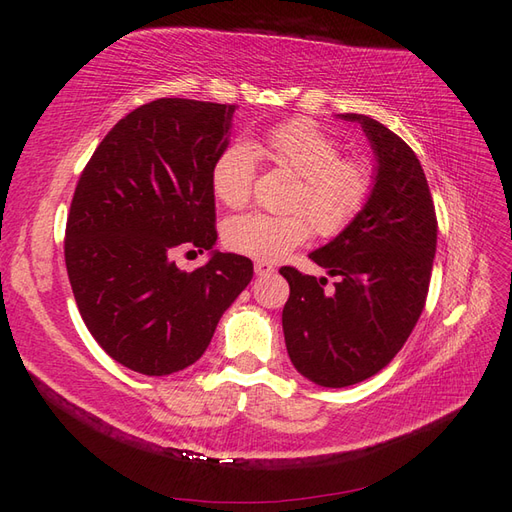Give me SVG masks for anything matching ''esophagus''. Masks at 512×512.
<instances>
[{
  "mask_svg": "<svg viewBox=\"0 0 512 512\" xmlns=\"http://www.w3.org/2000/svg\"><path fill=\"white\" fill-rule=\"evenodd\" d=\"M254 271H256V275H260V277H267V275H273L275 267L271 265L269 260H256V262H254Z\"/></svg>",
  "mask_w": 512,
  "mask_h": 512,
  "instance_id": "1",
  "label": "esophagus"
}]
</instances>
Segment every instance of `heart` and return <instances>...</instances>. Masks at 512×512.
<instances>
[{
	"label": "heart",
	"mask_w": 512,
	"mask_h": 512,
	"mask_svg": "<svg viewBox=\"0 0 512 512\" xmlns=\"http://www.w3.org/2000/svg\"><path fill=\"white\" fill-rule=\"evenodd\" d=\"M256 156L297 175L290 213H247L224 226L232 252L275 260L312 237H337L365 211L374 194V168L359 153H342V141L312 119L277 123L252 145L235 143L211 170L213 194L228 209H243L256 185Z\"/></svg>",
	"instance_id": "obj_1"
}]
</instances>
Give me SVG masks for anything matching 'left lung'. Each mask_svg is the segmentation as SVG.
<instances>
[{
  "label": "left lung",
  "instance_id": "8db88e82",
  "mask_svg": "<svg viewBox=\"0 0 512 512\" xmlns=\"http://www.w3.org/2000/svg\"><path fill=\"white\" fill-rule=\"evenodd\" d=\"M359 121L378 156V177L365 211L329 245L309 254L342 280L324 292L294 267L280 273L290 284L282 324L299 374L342 389L371 378L404 348L427 301L438 220L416 153L380 121Z\"/></svg>",
  "mask_w": 512,
  "mask_h": 512
}]
</instances>
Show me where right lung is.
<instances>
[{
	"label": "right lung",
	"mask_w": 512,
	"mask_h": 512,
	"mask_svg": "<svg viewBox=\"0 0 512 512\" xmlns=\"http://www.w3.org/2000/svg\"><path fill=\"white\" fill-rule=\"evenodd\" d=\"M235 104L158 98L115 123L83 168L64 256L89 333L117 363L166 376L198 361L254 265L215 252L181 271L177 254L211 250V170L230 143Z\"/></svg>",
	"instance_id": "obj_1"
}]
</instances>
